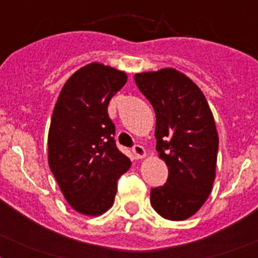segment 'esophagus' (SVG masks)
<instances>
[{
  "instance_id": "34e87169",
  "label": "esophagus",
  "mask_w": 258,
  "mask_h": 258,
  "mask_svg": "<svg viewBox=\"0 0 258 258\" xmlns=\"http://www.w3.org/2000/svg\"><path fill=\"white\" fill-rule=\"evenodd\" d=\"M133 153L134 155L137 157V159H142V158L146 157V150L143 146L141 145H135L133 147Z\"/></svg>"
}]
</instances>
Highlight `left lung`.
<instances>
[{
    "instance_id": "obj_1",
    "label": "left lung",
    "mask_w": 258,
    "mask_h": 258,
    "mask_svg": "<svg viewBox=\"0 0 258 258\" xmlns=\"http://www.w3.org/2000/svg\"><path fill=\"white\" fill-rule=\"evenodd\" d=\"M134 79L154 107L157 151L169 167L167 182L151 188V205L166 220H187L208 200L216 178L218 134L213 113L196 83L174 68Z\"/></svg>"
}]
</instances>
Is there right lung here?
Segmentation results:
<instances>
[{
	"label": "right lung",
	"instance_id": "obj_1",
	"mask_svg": "<svg viewBox=\"0 0 258 258\" xmlns=\"http://www.w3.org/2000/svg\"><path fill=\"white\" fill-rule=\"evenodd\" d=\"M127 75L91 62L71 76L54 105L48 163L67 202L84 216H100L115 201L117 178L131 162L115 145L108 103Z\"/></svg>",
	"mask_w": 258,
	"mask_h": 258
}]
</instances>
